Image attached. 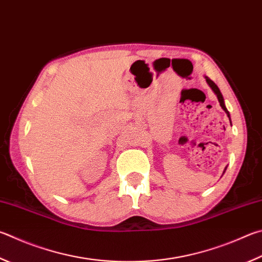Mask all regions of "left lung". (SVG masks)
<instances>
[{"label": "left lung", "instance_id": "1", "mask_svg": "<svg viewBox=\"0 0 262 262\" xmlns=\"http://www.w3.org/2000/svg\"><path fill=\"white\" fill-rule=\"evenodd\" d=\"M205 79H206V82L208 83V85H210V87L212 88V90L214 93H215V95H216V97H217V99H219V103H220V105H221V107L223 108V110H225V112L227 113V116L230 118V115H229V112H228V110H227V107H226V105H225V102H223V97H222V94H221V92H220V89L217 88V85L214 83L212 80L210 79V78H207V77H205Z\"/></svg>", "mask_w": 262, "mask_h": 262}]
</instances>
